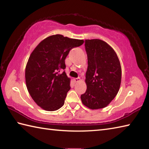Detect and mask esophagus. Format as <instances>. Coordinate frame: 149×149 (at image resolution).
Returning a JSON list of instances; mask_svg holds the SVG:
<instances>
[{
	"instance_id": "obj_1",
	"label": "esophagus",
	"mask_w": 149,
	"mask_h": 149,
	"mask_svg": "<svg viewBox=\"0 0 149 149\" xmlns=\"http://www.w3.org/2000/svg\"><path fill=\"white\" fill-rule=\"evenodd\" d=\"M80 80V78L79 77H77V78H74V81L75 82H77V81H79Z\"/></svg>"
}]
</instances>
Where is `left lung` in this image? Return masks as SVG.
I'll list each match as a JSON object with an SVG mask.
<instances>
[{
    "instance_id": "1",
    "label": "left lung",
    "mask_w": 149,
    "mask_h": 149,
    "mask_svg": "<svg viewBox=\"0 0 149 149\" xmlns=\"http://www.w3.org/2000/svg\"><path fill=\"white\" fill-rule=\"evenodd\" d=\"M85 47L88 60L86 91L81 95V99L91 109H102L119 91L120 64L113 49L101 40H85Z\"/></svg>"
}]
</instances>
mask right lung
<instances>
[{"instance_id":"add662e5","label":"right lung","mask_w":149,"mask_h":149,"mask_svg":"<svg viewBox=\"0 0 149 149\" xmlns=\"http://www.w3.org/2000/svg\"><path fill=\"white\" fill-rule=\"evenodd\" d=\"M56 34L42 41L32 51L25 68L26 87L32 98L49 111L63 106L70 91V78L65 71V59L70 51L83 44Z\"/></svg>"}]
</instances>
